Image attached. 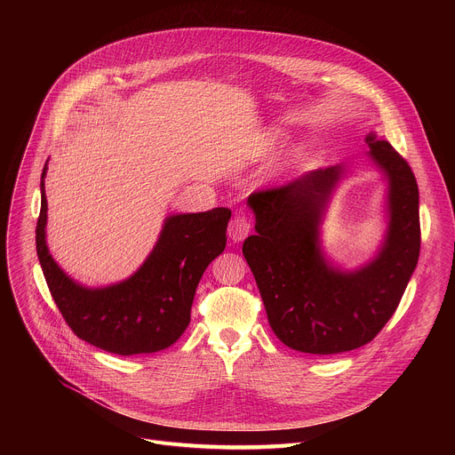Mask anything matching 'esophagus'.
I'll return each instance as SVG.
<instances>
[{
	"label": "esophagus",
	"instance_id": "34e87169",
	"mask_svg": "<svg viewBox=\"0 0 455 455\" xmlns=\"http://www.w3.org/2000/svg\"><path fill=\"white\" fill-rule=\"evenodd\" d=\"M250 221L248 218L244 216H235L230 220L228 223V237L234 241V243H239L243 241L248 234H250Z\"/></svg>",
	"mask_w": 455,
	"mask_h": 455
}]
</instances>
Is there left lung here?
<instances>
[{
    "instance_id": "1",
    "label": "left lung",
    "mask_w": 455,
    "mask_h": 455,
    "mask_svg": "<svg viewBox=\"0 0 455 455\" xmlns=\"http://www.w3.org/2000/svg\"><path fill=\"white\" fill-rule=\"evenodd\" d=\"M367 156L387 180V230L369 263L335 267L322 250L320 227L347 165L316 169L248 196L255 235L243 255L277 339L300 353L337 355L371 342L403 297L419 257V192L409 164L376 133Z\"/></svg>"
}]
</instances>
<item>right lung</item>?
<instances>
[{"label": "right lung", "mask_w": 455, "mask_h": 455, "mask_svg": "<svg viewBox=\"0 0 455 455\" xmlns=\"http://www.w3.org/2000/svg\"><path fill=\"white\" fill-rule=\"evenodd\" d=\"M41 174V212L36 248L50 293L72 331L108 353L132 356L172 346L187 330L198 283L225 250L230 211L218 207L165 218L142 267L125 281L88 288L64 274L46 244V194Z\"/></svg>", "instance_id": "1"}]
</instances>
